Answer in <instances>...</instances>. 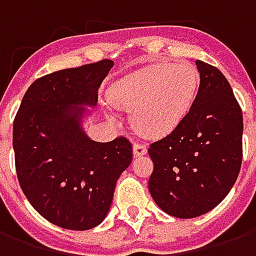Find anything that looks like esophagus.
Here are the masks:
<instances>
[{"label": "esophagus", "instance_id": "obj_1", "mask_svg": "<svg viewBox=\"0 0 256 256\" xmlns=\"http://www.w3.org/2000/svg\"><path fill=\"white\" fill-rule=\"evenodd\" d=\"M146 150H148V148H146V145L142 144V142H134L133 145V154L134 156H142L146 154Z\"/></svg>", "mask_w": 256, "mask_h": 256}]
</instances>
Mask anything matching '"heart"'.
Listing matches in <instances>:
<instances>
[{"mask_svg": "<svg viewBox=\"0 0 256 256\" xmlns=\"http://www.w3.org/2000/svg\"><path fill=\"white\" fill-rule=\"evenodd\" d=\"M198 84V74L190 64L159 63L118 80L110 100L119 110L133 111V126L140 134L163 137L186 115Z\"/></svg>", "mask_w": 256, "mask_h": 256, "instance_id": "1", "label": "heart"}]
</instances>
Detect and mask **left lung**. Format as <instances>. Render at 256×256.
<instances>
[{
    "label": "left lung",
    "mask_w": 256,
    "mask_h": 256,
    "mask_svg": "<svg viewBox=\"0 0 256 256\" xmlns=\"http://www.w3.org/2000/svg\"><path fill=\"white\" fill-rule=\"evenodd\" d=\"M200 84L189 112L150 145V196L176 218H194L230 192L242 159V112L225 75L196 60Z\"/></svg>",
    "instance_id": "left-lung-1"
}]
</instances>
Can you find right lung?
Returning a JSON list of instances; mask_svg holds the SVG:
<instances>
[{
  "label": "right lung",
  "instance_id": "obj_1",
  "mask_svg": "<svg viewBox=\"0 0 256 256\" xmlns=\"http://www.w3.org/2000/svg\"><path fill=\"white\" fill-rule=\"evenodd\" d=\"M114 62L66 68L32 82L14 122L20 188L40 214L70 230L101 224L118 178L132 163L126 137L96 142L80 128L84 106H94Z\"/></svg>",
  "mask_w": 256,
  "mask_h": 256
}]
</instances>
